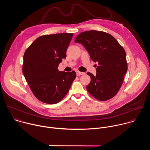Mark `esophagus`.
<instances>
[{"instance_id":"obj_1","label":"esophagus","mask_w":150,"mask_h":150,"mask_svg":"<svg viewBox=\"0 0 150 150\" xmlns=\"http://www.w3.org/2000/svg\"><path fill=\"white\" fill-rule=\"evenodd\" d=\"M83 74H84L83 72H79V71H76V75H77V76L82 75H83Z\"/></svg>"}]
</instances>
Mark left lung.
<instances>
[{"instance_id": "obj_1", "label": "left lung", "mask_w": 150, "mask_h": 150, "mask_svg": "<svg viewBox=\"0 0 150 150\" xmlns=\"http://www.w3.org/2000/svg\"><path fill=\"white\" fill-rule=\"evenodd\" d=\"M75 42L84 46L93 61L98 64L96 75L87 74L91 78L87 86L88 93L100 101L113 98L120 90L127 70L123 47L112 35L96 30L80 33Z\"/></svg>"}]
</instances>
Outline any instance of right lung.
I'll list each match as a JSON object with an SVG mask.
<instances>
[{
  "label": "right lung",
  "instance_id": "obj_1",
  "mask_svg": "<svg viewBox=\"0 0 150 150\" xmlns=\"http://www.w3.org/2000/svg\"><path fill=\"white\" fill-rule=\"evenodd\" d=\"M73 33L42 35L26 50L23 72L30 89L40 101L56 104L68 93L76 72L59 71L57 68L66 52Z\"/></svg>",
  "mask_w": 150,
  "mask_h": 150
}]
</instances>
